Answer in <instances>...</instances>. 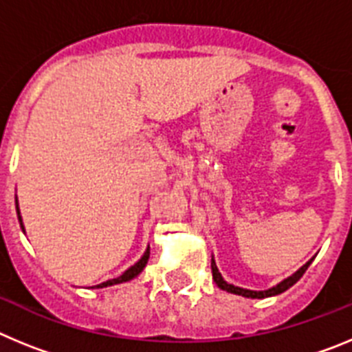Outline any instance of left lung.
Returning <instances> with one entry per match:
<instances>
[{
	"instance_id": "obj_1",
	"label": "left lung",
	"mask_w": 352,
	"mask_h": 352,
	"mask_svg": "<svg viewBox=\"0 0 352 352\" xmlns=\"http://www.w3.org/2000/svg\"><path fill=\"white\" fill-rule=\"evenodd\" d=\"M314 257L309 261V263H305L303 266H301L298 272L292 273L291 276H287V278H284V280L280 282V284L273 285V287L266 289V291H252V289H243V287H238V285H232L229 284V282L223 280V276L220 275L219 268H217V263H214V259L211 257V273H213V280L214 284L219 285L222 291H227L231 292V294H238V296H243V298H257V300H263V298H270V296H276V294H280V292L287 291L289 287H292V285L296 284L298 280H300L301 276H303V273L307 272V268H309L310 264H312Z\"/></svg>"
}]
</instances>
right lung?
I'll list each match as a JSON object with an SVG mask.
<instances>
[{
  "instance_id": "add662e5",
  "label": "right lung",
  "mask_w": 352,
  "mask_h": 352,
  "mask_svg": "<svg viewBox=\"0 0 352 352\" xmlns=\"http://www.w3.org/2000/svg\"><path fill=\"white\" fill-rule=\"evenodd\" d=\"M15 210H17V219H19V223H21V229L24 231V223H23V217H21V210H19V203H17V197H15ZM148 259H149V245L148 248L144 250V254H142L141 259L138 261V263L133 264V266H130L129 270H126L123 275H120L118 278H111V280L107 282H102V284L98 285H93V289H102V287H111V285H116V284H123V282H129L132 280V278H135V276L139 275V273L142 272V270L146 268V264H148Z\"/></svg>"
}]
</instances>
